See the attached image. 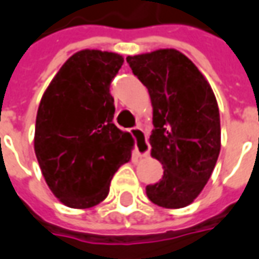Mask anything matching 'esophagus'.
<instances>
[{"instance_id":"obj_1","label":"esophagus","mask_w":259,"mask_h":259,"mask_svg":"<svg viewBox=\"0 0 259 259\" xmlns=\"http://www.w3.org/2000/svg\"><path fill=\"white\" fill-rule=\"evenodd\" d=\"M130 133L133 136V139L136 140V151L140 156H147L149 152V143L147 140V135L141 127H133L130 130Z\"/></svg>"}]
</instances>
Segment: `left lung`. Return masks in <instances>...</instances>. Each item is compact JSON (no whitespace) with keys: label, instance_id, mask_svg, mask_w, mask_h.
I'll list each match as a JSON object with an SVG mask.
<instances>
[{"label":"left lung","instance_id":"1","mask_svg":"<svg viewBox=\"0 0 259 259\" xmlns=\"http://www.w3.org/2000/svg\"><path fill=\"white\" fill-rule=\"evenodd\" d=\"M126 61L148 89L155 127L151 155L164 168L159 183L147 185V196L160 207H185L207 184L221 149L215 96L198 67L176 49L127 56Z\"/></svg>","mask_w":259,"mask_h":259}]
</instances>
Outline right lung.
Segmentation results:
<instances>
[{
    "label": "right lung",
    "instance_id": "obj_1",
    "mask_svg": "<svg viewBox=\"0 0 259 259\" xmlns=\"http://www.w3.org/2000/svg\"><path fill=\"white\" fill-rule=\"evenodd\" d=\"M122 64L118 53L76 52L52 79L38 107V163L53 195L71 208L103 202L115 171L132 158V136L112 122L110 85Z\"/></svg>",
    "mask_w": 259,
    "mask_h": 259
}]
</instances>
